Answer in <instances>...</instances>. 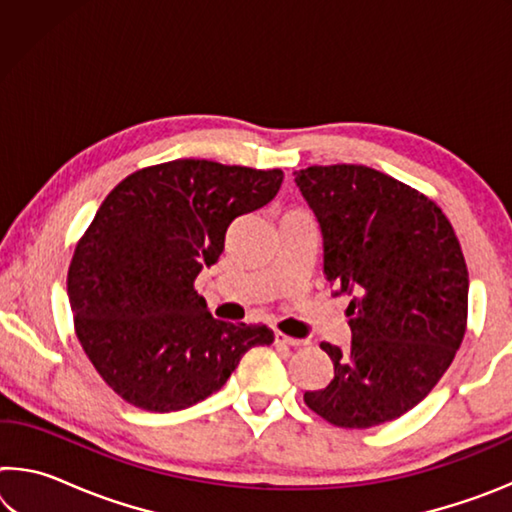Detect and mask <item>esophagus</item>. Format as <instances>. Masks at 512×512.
I'll use <instances>...</instances> for the list:
<instances>
[{"label": "esophagus", "instance_id": "esophagus-1", "mask_svg": "<svg viewBox=\"0 0 512 512\" xmlns=\"http://www.w3.org/2000/svg\"><path fill=\"white\" fill-rule=\"evenodd\" d=\"M275 343H280V345H289V348H302V345H307V341H302V339H291V336L282 334V332H275Z\"/></svg>", "mask_w": 512, "mask_h": 512}]
</instances>
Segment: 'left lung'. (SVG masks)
Masks as SVG:
<instances>
[{
	"instance_id": "8db88e82",
	"label": "left lung",
	"mask_w": 512,
	"mask_h": 512,
	"mask_svg": "<svg viewBox=\"0 0 512 512\" xmlns=\"http://www.w3.org/2000/svg\"><path fill=\"white\" fill-rule=\"evenodd\" d=\"M323 235L334 296H350L348 350L323 391L305 393L320 418L368 429L418 406L461 348L467 266L440 207L377 169L332 164L293 173Z\"/></svg>"
}]
</instances>
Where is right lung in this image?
<instances>
[{
  "mask_svg": "<svg viewBox=\"0 0 512 512\" xmlns=\"http://www.w3.org/2000/svg\"><path fill=\"white\" fill-rule=\"evenodd\" d=\"M280 169L173 160L121 180L101 203L67 273L76 336L128 404L169 413L223 388L244 354L273 343L266 325L214 318L194 289L225 232L271 203Z\"/></svg>",
  "mask_w": 512,
  "mask_h": 512,
  "instance_id": "add662e5",
  "label": "right lung"
}]
</instances>
